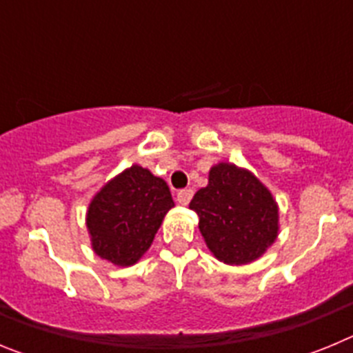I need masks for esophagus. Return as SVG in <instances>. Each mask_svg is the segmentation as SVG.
Wrapping results in <instances>:
<instances>
[{
  "label": "esophagus",
  "mask_w": 353,
  "mask_h": 353,
  "mask_svg": "<svg viewBox=\"0 0 353 353\" xmlns=\"http://www.w3.org/2000/svg\"><path fill=\"white\" fill-rule=\"evenodd\" d=\"M192 189H182V191L176 192V201H179L180 205H189V201L192 199Z\"/></svg>",
  "instance_id": "esophagus-1"
}]
</instances>
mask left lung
I'll use <instances>...</instances> for the list:
<instances>
[{"label": "left lung", "instance_id": "1", "mask_svg": "<svg viewBox=\"0 0 353 353\" xmlns=\"http://www.w3.org/2000/svg\"><path fill=\"white\" fill-rule=\"evenodd\" d=\"M189 208L198 214L207 248L226 265L258 260L279 235V207L272 192L232 162L210 168L208 185L196 192Z\"/></svg>", "mask_w": 353, "mask_h": 353}]
</instances>
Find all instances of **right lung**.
Here are the masks:
<instances>
[{
    "mask_svg": "<svg viewBox=\"0 0 353 353\" xmlns=\"http://www.w3.org/2000/svg\"><path fill=\"white\" fill-rule=\"evenodd\" d=\"M173 207L168 183L132 164L102 185L90 201L86 228L93 252L117 267L138 263Z\"/></svg>",
    "mask_w": 353,
    "mask_h": 353,
    "instance_id": "add662e5",
    "label": "right lung"
}]
</instances>
